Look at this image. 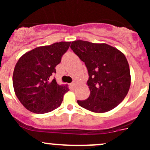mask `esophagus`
Wrapping results in <instances>:
<instances>
[{"instance_id": "esophagus-1", "label": "esophagus", "mask_w": 150, "mask_h": 150, "mask_svg": "<svg viewBox=\"0 0 150 150\" xmlns=\"http://www.w3.org/2000/svg\"><path fill=\"white\" fill-rule=\"evenodd\" d=\"M77 84H78V81H74L72 83V84H71V85H72V86H73V87H75V86H76Z\"/></svg>"}]
</instances>
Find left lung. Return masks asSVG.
Returning <instances> with one entry per match:
<instances>
[{
  "instance_id": "obj_1",
  "label": "left lung",
  "mask_w": 150,
  "mask_h": 150,
  "mask_svg": "<svg viewBox=\"0 0 150 150\" xmlns=\"http://www.w3.org/2000/svg\"><path fill=\"white\" fill-rule=\"evenodd\" d=\"M70 48L85 62L88 72L90 96L78 101L81 107L93 112L103 113L121 103L131 86V72L123 53L106 43L78 40Z\"/></svg>"
}]
</instances>
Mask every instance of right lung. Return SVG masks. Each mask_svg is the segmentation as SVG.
Returning <instances> with one entry per match:
<instances>
[{"instance_id":"right-lung-1","label":"right lung","mask_w":150,"mask_h":150,"mask_svg":"<svg viewBox=\"0 0 150 150\" xmlns=\"http://www.w3.org/2000/svg\"><path fill=\"white\" fill-rule=\"evenodd\" d=\"M71 42H59L28 51L18 60L13 73V86L19 102L29 111L49 112L62 104L67 85H58L51 75Z\"/></svg>"}]
</instances>
